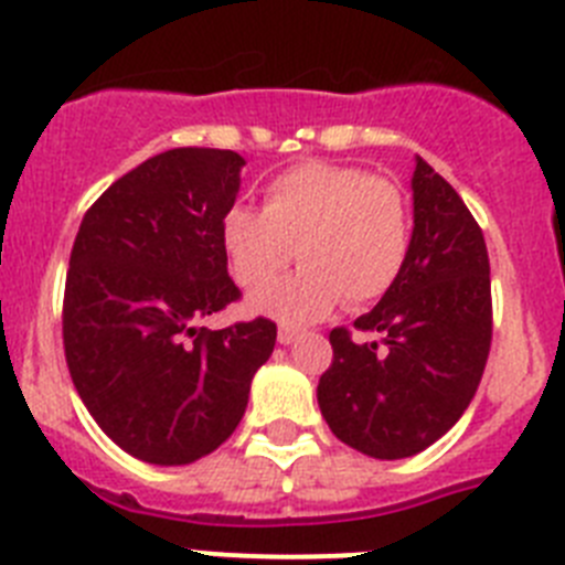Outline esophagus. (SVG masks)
I'll list each match as a JSON object with an SVG mask.
<instances>
[{
  "label": "esophagus",
  "mask_w": 565,
  "mask_h": 565,
  "mask_svg": "<svg viewBox=\"0 0 565 565\" xmlns=\"http://www.w3.org/2000/svg\"><path fill=\"white\" fill-rule=\"evenodd\" d=\"M295 340H298V329H292V327L278 329V343L289 345V343H295Z\"/></svg>",
  "instance_id": "34e87169"
}]
</instances>
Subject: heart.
Masks as SVG:
<instances>
[{"label":"heart","mask_w":565,"mask_h":565,"mask_svg":"<svg viewBox=\"0 0 565 565\" xmlns=\"http://www.w3.org/2000/svg\"><path fill=\"white\" fill-rule=\"evenodd\" d=\"M222 245L238 284L262 287L291 260L301 271L250 295V312L281 323L327 318L377 301L394 287L411 250V202L403 185L358 166L301 162L267 185L262 207H227Z\"/></svg>","instance_id":"heart-1"}]
</instances>
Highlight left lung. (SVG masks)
<instances>
[{"label": "left lung", "mask_w": 565, "mask_h": 565, "mask_svg": "<svg viewBox=\"0 0 565 565\" xmlns=\"http://www.w3.org/2000/svg\"><path fill=\"white\" fill-rule=\"evenodd\" d=\"M411 191L408 262L377 307L354 320L380 343H354L345 329H332L334 360L318 383L332 434L371 459H408L454 428L490 354L484 233L422 157Z\"/></svg>", "instance_id": "left-lung-1"}]
</instances>
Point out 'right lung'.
<instances>
[{
	"label": "right lung",
	"mask_w": 565,
	"mask_h": 565,
	"mask_svg": "<svg viewBox=\"0 0 565 565\" xmlns=\"http://www.w3.org/2000/svg\"><path fill=\"white\" fill-rule=\"evenodd\" d=\"M245 157L171 149L120 177L86 211L64 289L70 374L100 430L160 467L191 465L236 430L276 323L200 320L238 298L222 216Z\"/></svg>",
	"instance_id": "1"
}]
</instances>
